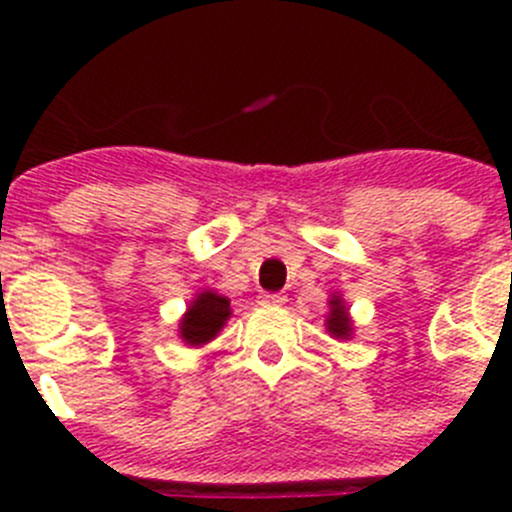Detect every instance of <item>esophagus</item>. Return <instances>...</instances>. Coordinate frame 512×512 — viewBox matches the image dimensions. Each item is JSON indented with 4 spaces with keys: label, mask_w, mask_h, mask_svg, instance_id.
Returning a JSON list of instances; mask_svg holds the SVG:
<instances>
[{
    "label": "esophagus",
    "mask_w": 512,
    "mask_h": 512,
    "mask_svg": "<svg viewBox=\"0 0 512 512\" xmlns=\"http://www.w3.org/2000/svg\"><path fill=\"white\" fill-rule=\"evenodd\" d=\"M259 302H261V305H274V307H282L284 302H287V297H284V295H279V292H274V295H271V292H269V295H261V297H259Z\"/></svg>",
    "instance_id": "obj_1"
}]
</instances>
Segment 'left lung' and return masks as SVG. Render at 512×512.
Segmentation results:
<instances>
[{
  "mask_svg": "<svg viewBox=\"0 0 512 512\" xmlns=\"http://www.w3.org/2000/svg\"><path fill=\"white\" fill-rule=\"evenodd\" d=\"M325 330H328L330 338H336V341H348V338H354V320H351V312H348L346 300H343L338 292H333L328 300Z\"/></svg>",
  "mask_w": 512,
  "mask_h": 512,
  "instance_id": "1",
  "label": "left lung"
}]
</instances>
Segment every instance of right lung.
I'll return each mask as SVG.
<instances>
[{
	"mask_svg": "<svg viewBox=\"0 0 512 512\" xmlns=\"http://www.w3.org/2000/svg\"><path fill=\"white\" fill-rule=\"evenodd\" d=\"M233 310H230V300L215 289H202L189 302L187 312L179 320V338L187 346L200 348L217 338V333L228 323Z\"/></svg>",
	"mask_w": 512,
	"mask_h": 512,
	"instance_id": "1",
	"label": "right lung"
}]
</instances>
